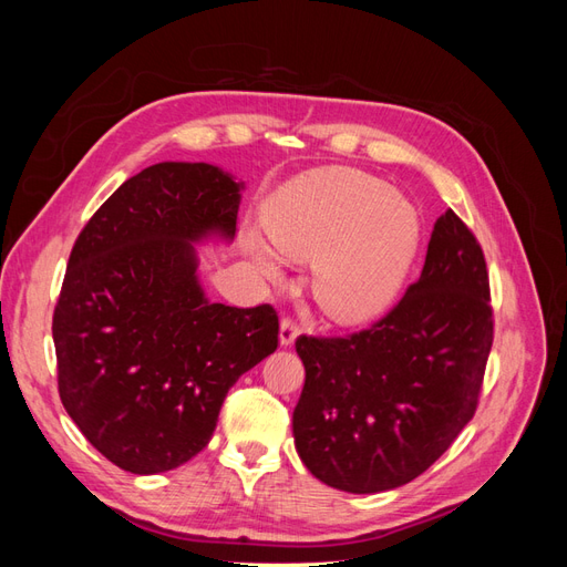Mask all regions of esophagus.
Returning <instances> with one entry per match:
<instances>
[{
	"mask_svg": "<svg viewBox=\"0 0 567 567\" xmlns=\"http://www.w3.org/2000/svg\"><path fill=\"white\" fill-rule=\"evenodd\" d=\"M298 333H300V326H298L293 319H284L281 326H279V342H281V348H290V346H293Z\"/></svg>",
	"mask_w": 567,
	"mask_h": 567,
	"instance_id": "obj_1",
	"label": "esophagus"
}]
</instances>
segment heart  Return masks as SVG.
<instances>
[{"mask_svg":"<svg viewBox=\"0 0 567 567\" xmlns=\"http://www.w3.org/2000/svg\"><path fill=\"white\" fill-rule=\"evenodd\" d=\"M262 221L281 255L312 262L315 300L342 323H362L388 310L421 244L414 205L346 167L290 179L267 200ZM248 252L267 277L279 279L277 257L265 244L250 238Z\"/></svg>","mask_w":567,"mask_h":567,"instance_id":"b5f03b06","label":"heart"}]
</instances>
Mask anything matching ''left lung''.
Returning <instances> with one entry per match:
<instances>
[{
  "mask_svg": "<svg viewBox=\"0 0 567 567\" xmlns=\"http://www.w3.org/2000/svg\"><path fill=\"white\" fill-rule=\"evenodd\" d=\"M492 333L483 248L447 210L419 281L388 317L348 338L296 340L305 388L293 437L307 471L375 494L431 468L475 414Z\"/></svg>",
  "mask_w": 567,
  "mask_h": 567,
  "instance_id": "left-lung-1",
  "label": "left lung"
}]
</instances>
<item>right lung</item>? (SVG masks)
<instances>
[{"label":"right lung","instance_id":"obj_1","mask_svg":"<svg viewBox=\"0 0 567 567\" xmlns=\"http://www.w3.org/2000/svg\"><path fill=\"white\" fill-rule=\"evenodd\" d=\"M244 182L165 161L130 177L73 246L54 310L59 394L82 435L134 475L210 442L221 402L277 350L269 305L210 302L196 246L231 241Z\"/></svg>","mask_w":567,"mask_h":567}]
</instances>
